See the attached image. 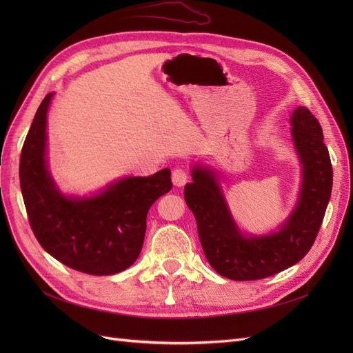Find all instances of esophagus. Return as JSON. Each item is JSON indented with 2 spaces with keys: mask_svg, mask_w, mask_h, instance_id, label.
<instances>
[{
  "mask_svg": "<svg viewBox=\"0 0 353 353\" xmlns=\"http://www.w3.org/2000/svg\"><path fill=\"white\" fill-rule=\"evenodd\" d=\"M172 180L174 183V186L181 188L189 180V172L184 169V167H176V169L172 173Z\"/></svg>",
  "mask_w": 353,
  "mask_h": 353,
  "instance_id": "1",
  "label": "esophagus"
}]
</instances>
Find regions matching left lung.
<instances>
[{
  "mask_svg": "<svg viewBox=\"0 0 353 353\" xmlns=\"http://www.w3.org/2000/svg\"><path fill=\"white\" fill-rule=\"evenodd\" d=\"M292 137L303 164L298 206L272 234L246 237L237 229L210 170L192 172L184 200L193 212L197 233L210 266L232 281H259L279 273L306 256L314 243L332 192V163L322 127L306 107L292 114Z\"/></svg>",
  "mask_w": 353,
  "mask_h": 353,
  "instance_id": "left-lung-1",
  "label": "left lung"
}]
</instances>
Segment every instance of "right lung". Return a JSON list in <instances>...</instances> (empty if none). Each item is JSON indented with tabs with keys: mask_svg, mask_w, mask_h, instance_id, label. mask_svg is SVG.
I'll return each mask as SVG.
<instances>
[{
	"mask_svg": "<svg viewBox=\"0 0 353 353\" xmlns=\"http://www.w3.org/2000/svg\"><path fill=\"white\" fill-rule=\"evenodd\" d=\"M52 94L37 110L20 159V184L30 226L41 248L63 265L107 276L132 266L140 254L153 203L173 188L163 169L150 177H127L91 199L64 197L46 164V123Z\"/></svg>",
	"mask_w": 353,
	"mask_h": 353,
	"instance_id": "add662e5",
	"label": "right lung"
}]
</instances>
